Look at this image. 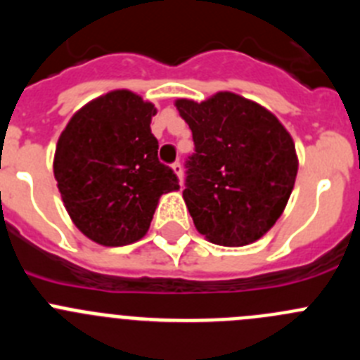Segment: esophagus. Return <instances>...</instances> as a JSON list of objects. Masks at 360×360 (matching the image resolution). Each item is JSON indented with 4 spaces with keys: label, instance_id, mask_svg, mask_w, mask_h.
Returning a JSON list of instances; mask_svg holds the SVG:
<instances>
[{
    "label": "esophagus",
    "instance_id": "34e87169",
    "mask_svg": "<svg viewBox=\"0 0 360 360\" xmlns=\"http://www.w3.org/2000/svg\"><path fill=\"white\" fill-rule=\"evenodd\" d=\"M171 167H173V173L176 174V176H178V180H180V184H182V176H184L182 164H180V162H174L173 166H171Z\"/></svg>",
    "mask_w": 360,
    "mask_h": 360
}]
</instances>
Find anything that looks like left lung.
Segmentation results:
<instances>
[{
	"instance_id": "1",
	"label": "left lung",
	"mask_w": 360,
	"mask_h": 360,
	"mask_svg": "<svg viewBox=\"0 0 360 360\" xmlns=\"http://www.w3.org/2000/svg\"><path fill=\"white\" fill-rule=\"evenodd\" d=\"M193 131L184 200L194 226L219 246H246L288 205L298 173L289 131L268 108L233 92L174 101Z\"/></svg>"
}]
</instances>
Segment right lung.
Returning <instances> with one entry per match:
<instances>
[{"instance_id": "obj_1", "label": "right lung", "mask_w": 360, "mask_h": 360, "mask_svg": "<svg viewBox=\"0 0 360 360\" xmlns=\"http://www.w3.org/2000/svg\"><path fill=\"white\" fill-rule=\"evenodd\" d=\"M157 108L120 89L89 101L58 137L53 173L65 210L84 236L103 246L146 236L158 198L180 189L158 162L151 134Z\"/></svg>"}]
</instances>
